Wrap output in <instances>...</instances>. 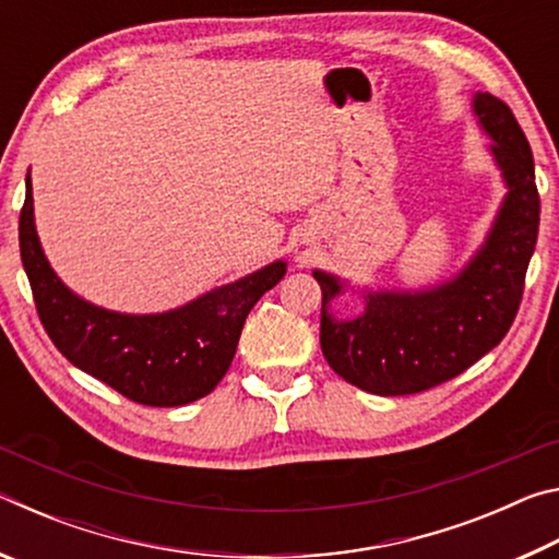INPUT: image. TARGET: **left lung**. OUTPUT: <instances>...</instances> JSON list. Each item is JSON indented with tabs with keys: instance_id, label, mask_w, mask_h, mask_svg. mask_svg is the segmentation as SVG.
<instances>
[{
	"instance_id": "8db88e82",
	"label": "left lung",
	"mask_w": 559,
	"mask_h": 559,
	"mask_svg": "<svg viewBox=\"0 0 559 559\" xmlns=\"http://www.w3.org/2000/svg\"><path fill=\"white\" fill-rule=\"evenodd\" d=\"M473 116L490 138L506 185L484 243L456 276L419 290L355 288L313 271L323 290L320 347L328 365L359 390L400 396L431 390L490 353L513 325L540 226L533 153L513 112L490 93H473ZM345 289L366 302L355 319H337L329 302Z\"/></svg>"
}]
</instances>
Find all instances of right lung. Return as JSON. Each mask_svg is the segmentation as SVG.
I'll use <instances>...</instances> for the list:
<instances>
[{
	"label": "right lung",
	"instance_id": "1",
	"mask_svg": "<svg viewBox=\"0 0 559 559\" xmlns=\"http://www.w3.org/2000/svg\"><path fill=\"white\" fill-rule=\"evenodd\" d=\"M19 249L41 325L59 353L147 406H182L210 394L229 370L246 316L286 276V261H273L165 313L100 308L66 286L46 259L34 224L32 175L19 214Z\"/></svg>",
	"mask_w": 559,
	"mask_h": 559
}]
</instances>
